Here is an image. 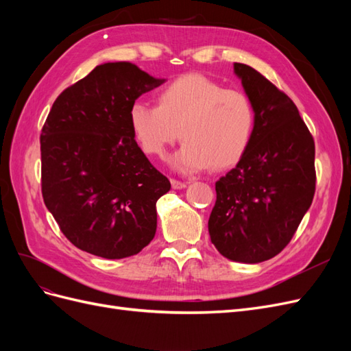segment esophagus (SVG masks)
I'll use <instances>...</instances> for the list:
<instances>
[{
    "label": "esophagus",
    "mask_w": 351,
    "mask_h": 351,
    "mask_svg": "<svg viewBox=\"0 0 351 351\" xmlns=\"http://www.w3.org/2000/svg\"><path fill=\"white\" fill-rule=\"evenodd\" d=\"M171 186H173V189H176V190H180V189H184L187 184H186L184 182H178V180H176V178H171Z\"/></svg>",
    "instance_id": "1"
}]
</instances>
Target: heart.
I'll list each match as a JSON object with an SVG mask.
<instances>
[{
	"instance_id": "obj_1",
	"label": "heart",
	"mask_w": 351,
	"mask_h": 351,
	"mask_svg": "<svg viewBox=\"0 0 351 351\" xmlns=\"http://www.w3.org/2000/svg\"><path fill=\"white\" fill-rule=\"evenodd\" d=\"M132 132L145 154L164 158L182 136L173 158L178 171H215L236 165L246 154L254 111L240 90L226 89L202 74H186L156 93V107L142 101L129 111Z\"/></svg>"
}]
</instances>
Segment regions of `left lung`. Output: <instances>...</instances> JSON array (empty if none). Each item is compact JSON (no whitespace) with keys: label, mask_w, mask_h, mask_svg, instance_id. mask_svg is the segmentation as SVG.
<instances>
[{"label":"left lung","mask_w":351,"mask_h":351,"mask_svg":"<svg viewBox=\"0 0 351 351\" xmlns=\"http://www.w3.org/2000/svg\"><path fill=\"white\" fill-rule=\"evenodd\" d=\"M254 111L246 154L215 183L208 230L230 261L259 263L290 243L315 195V142L294 102L250 66L234 62Z\"/></svg>","instance_id":"8db88e82"}]
</instances>
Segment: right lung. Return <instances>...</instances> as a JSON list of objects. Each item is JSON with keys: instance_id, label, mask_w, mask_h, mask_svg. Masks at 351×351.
I'll list each match as a JSON object with an SVG mask.
<instances>
[{"instance_id": "add662e5", "label": "right lung", "mask_w": 351, "mask_h": 351, "mask_svg": "<svg viewBox=\"0 0 351 351\" xmlns=\"http://www.w3.org/2000/svg\"><path fill=\"white\" fill-rule=\"evenodd\" d=\"M164 82L132 62H105L52 105L40 133L42 196L83 252L123 259L155 236L156 200L171 184L137 146L129 111Z\"/></svg>"}]
</instances>
